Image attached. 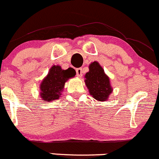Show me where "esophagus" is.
<instances>
[{
  "label": "esophagus",
  "instance_id": "esophagus-1",
  "mask_svg": "<svg viewBox=\"0 0 159 159\" xmlns=\"http://www.w3.org/2000/svg\"><path fill=\"white\" fill-rule=\"evenodd\" d=\"M76 76H77L78 77H81V76H83V70H82L81 68L76 69Z\"/></svg>",
  "mask_w": 159,
  "mask_h": 159
}]
</instances>
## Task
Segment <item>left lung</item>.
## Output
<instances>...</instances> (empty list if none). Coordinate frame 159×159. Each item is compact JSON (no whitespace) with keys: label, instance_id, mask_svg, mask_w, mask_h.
Wrapping results in <instances>:
<instances>
[{"label":"left lung","instance_id":"8db88e82","mask_svg":"<svg viewBox=\"0 0 159 159\" xmlns=\"http://www.w3.org/2000/svg\"><path fill=\"white\" fill-rule=\"evenodd\" d=\"M85 83L89 94L99 101L107 100L113 89L110 79L98 62H93L89 66V72L85 75Z\"/></svg>","mask_w":159,"mask_h":159}]
</instances>
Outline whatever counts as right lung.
I'll list each match as a JSON object with an SVG mask.
<instances>
[{"instance_id": "right-lung-1", "label": "right lung", "mask_w": 159, "mask_h": 159, "mask_svg": "<svg viewBox=\"0 0 159 159\" xmlns=\"http://www.w3.org/2000/svg\"><path fill=\"white\" fill-rule=\"evenodd\" d=\"M75 75L76 71L73 68L65 70H62L59 66H52L40 84L42 100L46 102L58 100L63 90L66 82L74 77Z\"/></svg>"}]
</instances>
